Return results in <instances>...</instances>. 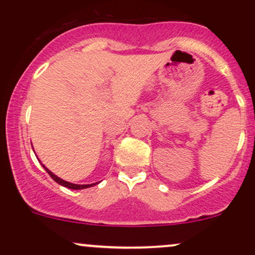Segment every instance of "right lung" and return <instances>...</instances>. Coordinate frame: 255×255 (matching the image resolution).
Returning a JSON list of instances; mask_svg holds the SVG:
<instances>
[{"instance_id":"add662e5","label":"right lung","mask_w":255,"mask_h":255,"mask_svg":"<svg viewBox=\"0 0 255 255\" xmlns=\"http://www.w3.org/2000/svg\"><path fill=\"white\" fill-rule=\"evenodd\" d=\"M43 166H44V165H43ZM44 169H45L46 172H48V174L50 175L51 178L55 181V182H57L58 184H61V186H63V187H67V188H69V189H84V188H89V187H92V186H95V184L98 183V182L91 183V184H75V183H71V182H68V181H64V180H62V178L57 177L56 175L52 174V172H51L50 170H49L48 168H45V166H44Z\"/></svg>"}]
</instances>
